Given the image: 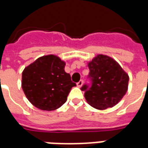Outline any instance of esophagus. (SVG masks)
Segmentation results:
<instances>
[{
	"mask_svg": "<svg viewBox=\"0 0 148 148\" xmlns=\"http://www.w3.org/2000/svg\"><path fill=\"white\" fill-rule=\"evenodd\" d=\"M82 85H83V80H79V81L77 83V87H81Z\"/></svg>",
	"mask_w": 148,
	"mask_h": 148,
	"instance_id": "34e87169",
	"label": "esophagus"
}]
</instances>
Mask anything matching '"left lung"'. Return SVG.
Returning a JSON list of instances; mask_svg holds the SVG:
<instances>
[{
    "label": "left lung",
    "instance_id": "obj_1",
    "mask_svg": "<svg viewBox=\"0 0 148 148\" xmlns=\"http://www.w3.org/2000/svg\"><path fill=\"white\" fill-rule=\"evenodd\" d=\"M89 77L92 85H84L87 103L98 110H106L116 106L125 95L129 87L128 73L114 58L98 54L88 61Z\"/></svg>",
    "mask_w": 148,
    "mask_h": 148
}]
</instances>
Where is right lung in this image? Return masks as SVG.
I'll list each match as a JSON object with an SVG mask.
<instances>
[{"label":"right lung","instance_id":"right-lung-1","mask_svg":"<svg viewBox=\"0 0 148 148\" xmlns=\"http://www.w3.org/2000/svg\"><path fill=\"white\" fill-rule=\"evenodd\" d=\"M65 61L53 54L40 57L22 73L23 90L29 102L42 110L60 108L76 86L64 71Z\"/></svg>","mask_w":148,"mask_h":148}]
</instances>
